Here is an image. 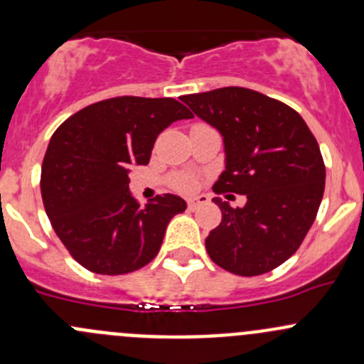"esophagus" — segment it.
Here are the masks:
<instances>
[{
  "mask_svg": "<svg viewBox=\"0 0 364 364\" xmlns=\"http://www.w3.org/2000/svg\"><path fill=\"white\" fill-rule=\"evenodd\" d=\"M208 204V199L205 197H192V199H188V209L190 211H196V209H199L200 205Z\"/></svg>",
  "mask_w": 364,
  "mask_h": 364,
  "instance_id": "1",
  "label": "esophagus"
}]
</instances>
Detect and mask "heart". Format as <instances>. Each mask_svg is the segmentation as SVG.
<instances>
[{
    "label": "heart",
    "instance_id": "heart-1",
    "mask_svg": "<svg viewBox=\"0 0 364 364\" xmlns=\"http://www.w3.org/2000/svg\"><path fill=\"white\" fill-rule=\"evenodd\" d=\"M176 186H178L179 190H183V192H190V190L196 188V179L190 178V176H183V178H179L178 181H176Z\"/></svg>",
    "mask_w": 364,
    "mask_h": 364
}]
</instances>
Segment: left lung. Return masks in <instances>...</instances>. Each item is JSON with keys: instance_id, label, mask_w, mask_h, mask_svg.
<instances>
[{"instance_id": "left-lung-1", "label": "left lung", "mask_w": 364, "mask_h": 364, "mask_svg": "<svg viewBox=\"0 0 364 364\" xmlns=\"http://www.w3.org/2000/svg\"><path fill=\"white\" fill-rule=\"evenodd\" d=\"M181 100L223 137L225 171L213 190L247 197L243 208L216 197L222 222L205 237V250L240 277L274 269L303 243L324 196L326 167L314 134L294 109L247 87Z\"/></svg>"}]
</instances>
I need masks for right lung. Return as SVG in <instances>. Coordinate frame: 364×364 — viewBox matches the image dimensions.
<instances>
[{
	"instance_id": "right-lung-1",
	"label": "right lung",
	"mask_w": 364,
	"mask_h": 364,
	"mask_svg": "<svg viewBox=\"0 0 364 364\" xmlns=\"http://www.w3.org/2000/svg\"><path fill=\"white\" fill-rule=\"evenodd\" d=\"M190 117L174 98L117 97L87 105L54 132L42 164V200L80 266L124 274L155 259L168 222L186 203L164 193L141 205L128 188V172L148 164L168 124Z\"/></svg>"
}]
</instances>
